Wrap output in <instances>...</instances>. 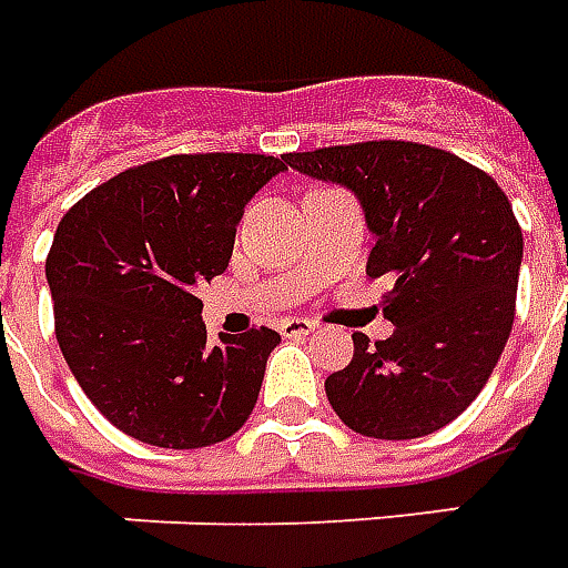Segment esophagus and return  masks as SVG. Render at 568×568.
<instances>
[{"label":"esophagus","mask_w":568,"mask_h":568,"mask_svg":"<svg viewBox=\"0 0 568 568\" xmlns=\"http://www.w3.org/2000/svg\"><path fill=\"white\" fill-rule=\"evenodd\" d=\"M277 329H281L284 339H300V336L315 333V324H312L308 317H284V321L277 324Z\"/></svg>","instance_id":"34e87169"}]
</instances>
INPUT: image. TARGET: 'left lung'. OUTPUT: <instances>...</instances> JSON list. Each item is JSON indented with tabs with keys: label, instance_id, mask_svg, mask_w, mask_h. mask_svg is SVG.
Segmentation results:
<instances>
[{
	"label": "left lung",
	"instance_id": "obj_1",
	"mask_svg": "<svg viewBox=\"0 0 568 568\" xmlns=\"http://www.w3.org/2000/svg\"><path fill=\"white\" fill-rule=\"evenodd\" d=\"M315 180L352 189L376 247L367 275L388 277V339L355 333V357L324 382L352 432L413 440L465 413L510 336L523 232L493 176L446 149L367 140L284 155Z\"/></svg>",
	"mask_w": 568,
	"mask_h": 568
}]
</instances>
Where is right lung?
<instances>
[{"label":"right lung","mask_w":568,"mask_h":568,"mask_svg":"<svg viewBox=\"0 0 568 568\" xmlns=\"http://www.w3.org/2000/svg\"><path fill=\"white\" fill-rule=\"evenodd\" d=\"M287 159L168 155L122 171L63 213L48 251L54 333L91 404L143 444L199 449L251 419L268 327L207 342L201 281L223 275L244 204Z\"/></svg>","instance_id":"1"}]
</instances>
